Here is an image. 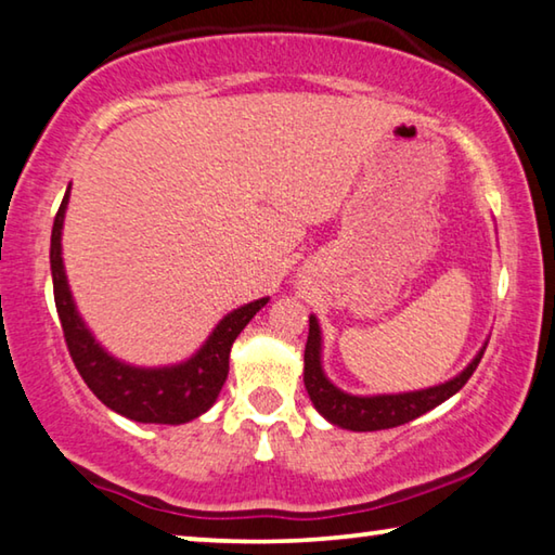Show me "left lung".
Returning a JSON list of instances; mask_svg holds the SVG:
<instances>
[{"instance_id": "obj_1", "label": "left lung", "mask_w": 555, "mask_h": 555, "mask_svg": "<svg viewBox=\"0 0 555 555\" xmlns=\"http://www.w3.org/2000/svg\"><path fill=\"white\" fill-rule=\"evenodd\" d=\"M487 347L479 349L475 359L467 363V369L455 378L444 380L440 386L411 390V393H390V396H351L344 393L341 388L332 384L322 371V332L317 317H310V334H307L305 347V388L326 421L339 425L344 430L371 433V430H388L396 425L411 423L423 413L433 411L435 405L448 401L457 390L467 384L469 376L482 361Z\"/></svg>"}]
</instances>
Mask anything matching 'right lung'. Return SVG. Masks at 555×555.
Returning a JSON list of instances; mask_svg holds the SVG:
<instances>
[{
	"mask_svg": "<svg viewBox=\"0 0 555 555\" xmlns=\"http://www.w3.org/2000/svg\"><path fill=\"white\" fill-rule=\"evenodd\" d=\"M68 194L63 196L51 231V278H53V299H56L59 320L63 326V337L76 363L78 374L83 376L88 388L103 401L111 411L130 417L134 423H159V425H181L206 413L216 403L218 393L229 376L231 347L243 326L248 324L258 310L268 305L270 297L256 299L225 314L216 324L211 337L198 349L192 359L177 363V366L162 369H140L111 357L93 334L80 320L73 302L66 270L61 258V231L66 218Z\"/></svg>",
	"mask_w": 555,
	"mask_h": 555,
	"instance_id": "1",
	"label": "right lung"
}]
</instances>
